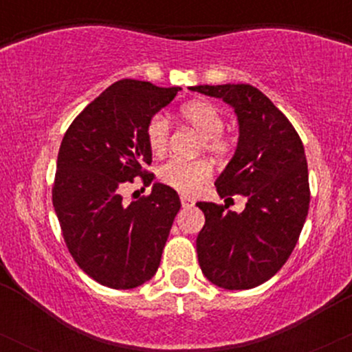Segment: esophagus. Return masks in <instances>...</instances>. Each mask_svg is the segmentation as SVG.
I'll return each mask as SVG.
<instances>
[{
	"label": "esophagus",
	"mask_w": 352,
	"mask_h": 352,
	"mask_svg": "<svg viewBox=\"0 0 352 352\" xmlns=\"http://www.w3.org/2000/svg\"><path fill=\"white\" fill-rule=\"evenodd\" d=\"M180 201H182V207H184V208H190V207H193V205H195L193 199H190V197H187V195H182Z\"/></svg>",
	"instance_id": "1"
}]
</instances>
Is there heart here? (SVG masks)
Here are the masks:
<instances>
[{"label": "heart", "instance_id": "b5f03b06", "mask_svg": "<svg viewBox=\"0 0 352 352\" xmlns=\"http://www.w3.org/2000/svg\"><path fill=\"white\" fill-rule=\"evenodd\" d=\"M180 116L190 127L204 135V147L210 155L218 157V159L228 155V152L232 151V140L223 135L225 117L215 104L200 99L190 100L180 107ZM145 140H147L151 152L155 155H162L167 152L168 142H170V124L162 114L152 116L147 120ZM157 177L167 187H172L185 195H193L210 180L212 165L201 159H170L168 162L160 165Z\"/></svg>", "mask_w": 352, "mask_h": 352}]
</instances>
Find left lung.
I'll list each match as a JSON object with an SVG mask.
<instances>
[{"label": "left lung", "mask_w": 352, "mask_h": 352, "mask_svg": "<svg viewBox=\"0 0 352 352\" xmlns=\"http://www.w3.org/2000/svg\"><path fill=\"white\" fill-rule=\"evenodd\" d=\"M235 109L240 137L215 182L221 199L240 193L241 213L199 201L205 225L197 236L201 273L225 289H250L281 270L298 243L309 208L308 164L293 124L250 84L190 87Z\"/></svg>", "instance_id": "1"}]
</instances>
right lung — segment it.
Segmentation results:
<instances>
[{
    "mask_svg": "<svg viewBox=\"0 0 352 352\" xmlns=\"http://www.w3.org/2000/svg\"><path fill=\"white\" fill-rule=\"evenodd\" d=\"M179 91L117 80L84 107L60 142L52 185L60 232L79 268L107 288L151 280L180 210L177 192L164 184L129 205L120 195L137 177L144 187L152 184L145 125Z\"/></svg>",
    "mask_w": 352,
    "mask_h": 352,
    "instance_id": "add662e5",
    "label": "right lung"
}]
</instances>
